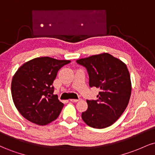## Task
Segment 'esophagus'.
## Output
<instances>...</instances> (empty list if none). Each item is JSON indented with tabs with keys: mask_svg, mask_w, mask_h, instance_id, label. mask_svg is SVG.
Returning a JSON list of instances; mask_svg holds the SVG:
<instances>
[{
	"mask_svg": "<svg viewBox=\"0 0 155 155\" xmlns=\"http://www.w3.org/2000/svg\"><path fill=\"white\" fill-rule=\"evenodd\" d=\"M70 101H71V102H73V103H76V102H77V101H79V100H78V99H71Z\"/></svg>",
	"mask_w": 155,
	"mask_h": 155,
	"instance_id": "obj_1",
	"label": "esophagus"
}]
</instances>
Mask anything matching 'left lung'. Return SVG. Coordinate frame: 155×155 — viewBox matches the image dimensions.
<instances>
[{"label": "left lung", "mask_w": 155, "mask_h": 155, "mask_svg": "<svg viewBox=\"0 0 155 155\" xmlns=\"http://www.w3.org/2000/svg\"><path fill=\"white\" fill-rule=\"evenodd\" d=\"M76 62L87 70L90 87L100 89L97 101L87 100L88 108L81 114V118L94 128L109 127L123 114L131 95L132 86L127 65L108 53Z\"/></svg>", "instance_id": "obj_1"}]
</instances>
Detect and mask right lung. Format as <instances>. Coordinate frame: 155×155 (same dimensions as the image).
I'll list each match as a JSON object with an SVG mask.
<instances>
[{
  "instance_id": "right-lung-1",
  "label": "right lung",
  "mask_w": 155,
  "mask_h": 155,
  "mask_svg": "<svg viewBox=\"0 0 155 155\" xmlns=\"http://www.w3.org/2000/svg\"><path fill=\"white\" fill-rule=\"evenodd\" d=\"M70 60L41 57L24 63L12 81L14 104L23 117L38 125L56 120L64 104L53 95L58 71Z\"/></svg>"
}]
</instances>
